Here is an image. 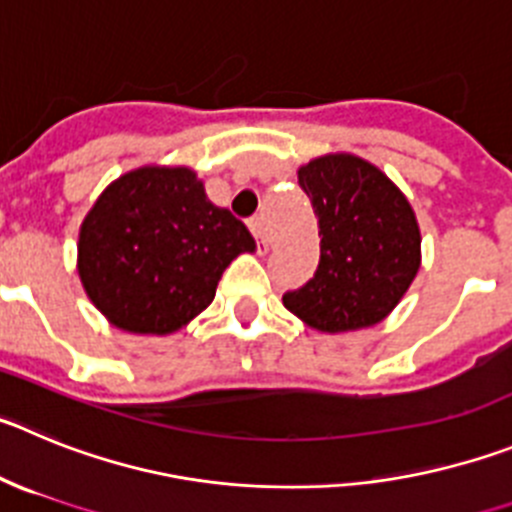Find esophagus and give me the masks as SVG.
<instances>
[{
	"mask_svg": "<svg viewBox=\"0 0 512 512\" xmlns=\"http://www.w3.org/2000/svg\"><path fill=\"white\" fill-rule=\"evenodd\" d=\"M250 232L255 234L257 245H260L262 250H267V229H265V219H262V216L250 219Z\"/></svg>",
	"mask_w": 512,
	"mask_h": 512,
	"instance_id": "esophagus-1",
	"label": "esophagus"
}]
</instances>
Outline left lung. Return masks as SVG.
<instances>
[{
    "mask_svg": "<svg viewBox=\"0 0 512 512\" xmlns=\"http://www.w3.org/2000/svg\"><path fill=\"white\" fill-rule=\"evenodd\" d=\"M319 219L321 260L283 306L326 334L380 324L421 267V229L398 186L349 153L321 155L298 168Z\"/></svg>",
    "mask_w": 512,
    "mask_h": 512,
    "instance_id": "8db88e82",
    "label": "left lung"
}]
</instances>
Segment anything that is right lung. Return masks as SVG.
Here are the masks:
<instances>
[{
  "label": "right lung",
  "mask_w": 512,
  "mask_h": 512,
  "mask_svg": "<svg viewBox=\"0 0 512 512\" xmlns=\"http://www.w3.org/2000/svg\"><path fill=\"white\" fill-rule=\"evenodd\" d=\"M247 227L206 199L191 168L145 165L109 183L78 232V278L112 326L173 334L216 296Z\"/></svg>",
  "instance_id": "add662e5"
}]
</instances>
